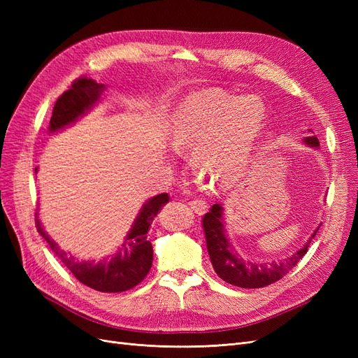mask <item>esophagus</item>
I'll list each match as a JSON object with an SVG mask.
<instances>
[{"label":"esophagus","mask_w":358,"mask_h":358,"mask_svg":"<svg viewBox=\"0 0 358 358\" xmlns=\"http://www.w3.org/2000/svg\"><path fill=\"white\" fill-rule=\"evenodd\" d=\"M188 204H189V208H191L194 212H196L197 215H203V213L206 212V209H208V204H206V201L199 200V199L191 200Z\"/></svg>","instance_id":"esophagus-1"}]
</instances>
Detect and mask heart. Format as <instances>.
Segmentation results:
<instances>
[{
  "instance_id": "heart-1",
  "label": "heart",
  "mask_w": 358,
  "mask_h": 358,
  "mask_svg": "<svg viewBox=\"0 0 358 358\" xmlns=\"http://www.w3.org/2000/svg\"><path fill=\"white\" fill-rule=\"evenodd\" d=\"M263 119L264 104L257 96L201 92L173 115L170 142L179 152H192L200 179L227 185L239 175Z\"/></svg>"
}]
</instances>
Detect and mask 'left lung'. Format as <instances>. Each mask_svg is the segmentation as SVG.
Instances as JSON below:
<instances>
[{
	"instance_id": "obj_1",
	"label": "left lung",
	"mask_w": 358,
	"mask_h": 358,
	"mask_svg": "<svg viewBox=\"0 0 358 358\" xmlns=\"http://www.w3.org/2000/svg\"><path fill=\"white\" fill-rule=\"evenodd\" d=\"M305 142L312 148L320 146L315 136L305 138ZM201 222L206 237V246H208V252L210 255V262L216 275L225 280L227 284L241 288H263L278 282L280 278H284L289 270H292V267H296L303 255L308 252L309 245L320 229L318 227L313 231L305 246L300 248L294 255L284 259L282 263L258 264L243 259L239 254L233 251V246L225 237L221 204H213L210 210L203 216Z\"/></svg>"
}]
</instances>
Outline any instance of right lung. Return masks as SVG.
Wrapping results in <instances>:
<instances>
[{
    "mask_svg": "<svg viewBox=\"0 0 358 358\" xmlns=\"http://www.w3.org/2000/svg\"><path fill=\"white\" fill-rule=\"evenodd\" d=\"M103 88V85L86 78V76L76 79L70 88L58 96L55 106H53L49 125L50 133L58 131L59 128L74 122L80 115H83L85 110H88L100 99ZM169 200L170 196L164 192L158 194L143 204L121 251L112 257V259H104L99 264L91 262H76L71 255L64 252L43 230L37 216L36 227L53 254L61 259V263L70 270L79 282L101 292H122L142 282L152 267L154 251L152 243L148 241V231L157 213L162 206L169 203Z\"/></svg>",
    "mask_w": 358,
    "mask_h": 358,
    "instance_id": "obj_1",
    "label": "right lung"
}]
</instances>
